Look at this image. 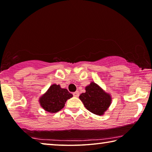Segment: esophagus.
<instances>
[{
  "label": "esophagus",
  "instance_id": "obj_1",
  "mask_svg": "<svg viewBox=\"0 0 152 152\" xmlns=\"http://www.w3.org/2000/svg\"><path fill=\"white\" fill-rule=\"evenodd\" d=\"M73 96H74L75 97H79V91H75V92H74V93H73Z\"/></svg>",
  "mask_w": 152,
  "mask_h": 152
}]
</instances>
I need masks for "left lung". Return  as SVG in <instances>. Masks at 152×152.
<instances>
[{"instance_id":"left-lung-1","label":"left lung","mask_w":152,"mask_h":152,"mask_svg":"<svg viewBox=\"0 0 152 152\" xmlns=\"http://www.w3.org/2000/svg\"><path fill=\"white\" fill-rule=\"evenodd\" d=\"M79 99L89 112L96 115H103L112 102L110 94L94 82L86 87V92L79 96Z\"/></svg>"}]
</instances>
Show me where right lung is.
I'll list each match as a JSON object with an SVG mask.
<instances>
[{"label": "right lung", "instance_id": "obj_1", "mask_svg": "<svg viewBox=\"0 0 152 152\" xmlns=\"http://www.w3.org/2000/svg\"><path fill=\"white\" fill-rule=\"evenodd\" d=\"M73 97L66 89L61 88L60 85L50 86L46 92L39 99V102L44 110L50 113H55L64 108L68 99Z\"/></svg>", "mask_w": 152, "mask_h": 152}]
</instances>
